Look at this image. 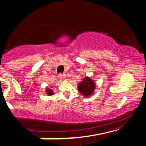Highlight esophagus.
Wrapping results in <instances>:
<instances>
[{
  "label": "esophagus",
  "instance_id": "1",
  "mask_svg": "<svg viewBox=\"0 0 146 146\" xmlns=\"http://www.w3.org/2000/svg\"><path fill=\"white\" fill-rule=\"evenodd\" d=\"M58 77L60 80H65L66 79V76L65 74H59L58 75Z\"/></svg>",
  "mask_w": 146,
  "mask_h": 146
}]
</instances>
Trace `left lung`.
<instances>
[{
    "label": "left lung",
    "instance_id": "8db88e82",
    "mask_svg": "<svg viewBox=\"0 0 146 146\" xmlns=\"http://www.w3.org/2000/svg\"><path fill=\"white\" fill-rule=\"evenodd\" d=\"M96 88V83L91 78L86 76L83 81L78 84V91L84 97L92 96Z\"/></svg>",
    "mask_w": 146,
    "mask_h": 146
}]
</instances>
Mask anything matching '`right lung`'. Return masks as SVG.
Masks as SVG:
<instances>
[{
  "label": "right lung",
  "instance_id": "right-lung-1",
  "mask_svg": "<svg viewBox=\"0 0 146 146\" xmlns=\"http://www.w3.org/2000/svg\"><path fill=\"white\" fill-rule=\"evenodd\" d=\"M46 94H47V96H52V95L54 94V92L51 88H46Z\"/></svg>",
  "mask_w": 146,
  "mask_h": 146
}]
</instances>
